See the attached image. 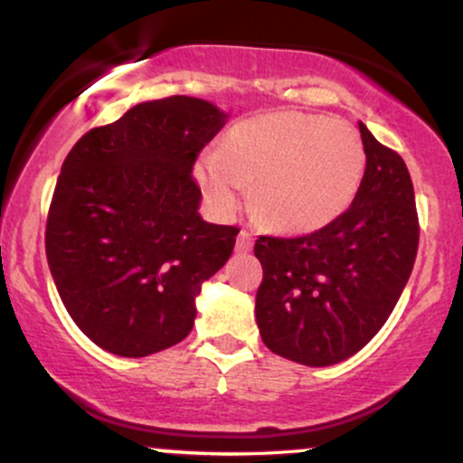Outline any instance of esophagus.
Returning a JSON list of instances; mask_svg holds the SVG:
<instances>
[{"label":"esophagus","mask_w":463,"mask_h":463,"mask_svg":"<svg viewBox=\"0 0 463 463\" xmlns=\"http://www.w3.org/2000/svg\"><path fill=\"white\" fill-rule=\"evenodd\" d=\"M252 235H250L248 231H241L239 232V237H237V246H235V250L237 252H250V250H252Z\"/></svg>","instance_id":"1"}]
</instances>
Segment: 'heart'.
<instances>
[{"mask_svg":"<svg viewBox=\"0 0 463 463\" xmlns=\"http://www.w3.org/2000/svg\"><path fill=\"white\" fill-rule=\"evenodd\" d=\"M364 167V143L346 121L279 110L232 126L220 150L200 154L194 174L217 217L235 215L254 182L252 206L263 222L313 232L348 209Z\"/></svg>","mask_w":463,"mask_h":463,"instance_id":"heart-1","label":"heart"}]
</instances>
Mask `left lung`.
<instances>
[{"mask_svg": "<svg viewBox=\"0 0 463 463\" xmlns=\"http://www.w3.org/2000/svg\"><path fill=\"white\" fill-rule=\"evenodd\" d=\"M365 172L353 204L305 237H259V333L274 354L324 368L353 357L394 311L418 252L407 165L359 121Z\"/></svg>", "mask_w": 463, "mask_h": 463, "instance_id": "left-lung-1", "label": "left lung"}]
</instances>
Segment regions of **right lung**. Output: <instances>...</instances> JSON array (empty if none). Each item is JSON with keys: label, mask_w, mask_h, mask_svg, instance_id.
<instances>
[{"label": "right lung", "mask_w": 463, "mask_h": 463, "mask_svg": "<svg viewBox=\"0 0 463 463\" xmlns=\"http://www.w3.org/2000/svg\"><path fill=\"white\" fill-rule=\"evenodd\" d=\"M228 115L189 95L141 102L89 130L62 163L45 252L78 328L119 357L183 342L202 283L224 268L239 228L200 215L195 158Z\"/></svg>", "instance_id": "1"}]
</instances>
